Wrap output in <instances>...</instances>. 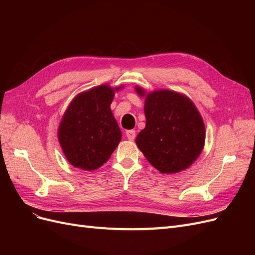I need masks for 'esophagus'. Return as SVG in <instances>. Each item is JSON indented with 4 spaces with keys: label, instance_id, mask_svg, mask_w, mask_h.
<instances>
[{
    "label": "esophagus",
    "instance_id": "obj_1",
    "mask_svg": "<svg viewBox=\"0 0 255 255\" xmlns=\"http://www.w3.org/2000/svg\"><path fill=\"white\" fill-rule=\"evenodd\" d=\"M126 136L128 140H134L135 139V136H136V133L134 129H128L126 132Z\"/></svg>",
    "mask_w": 255,
    "mask_h": 255
}]
</instances>
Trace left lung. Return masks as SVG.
Returning a JSON list of instances; mask_svg holds the SVG:
<instances>
[{"label":"left lung","instance_id":"1","mask_svg":"<svg viewBox=\"0 0 255 255\" xmlns=\"http://www.w3.org/2000/svg\"><path fill=\"white\" fill-rule=\"evenodd\" d=\"M145 128L136 144L146 160L160 173H177L189 168L201 154L205 142L203 119L191 100L180 92L158 89L145 94Z\"/></svg>","mask_w":255,"mask_h":255}]
</instances>
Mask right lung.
Returning <instances> with one entry per match:
<instances>
[{"label": "right lung", "instance_id": "1", "mask_svg": "<svg viewBox=\"0 0 255 255\" xmlns=\"http://www.w3.org/2000/svg\"><path fill=\"white\" fill-rule=\"evenodd\" d=\"M103 84L76 96L67 107L57 136L67 160L73 167L92 171L110 159L121 141V130L111 104L115 91Z\"/></svg>", "mask_w": 255, "mask_h": 255}]
</instances>
